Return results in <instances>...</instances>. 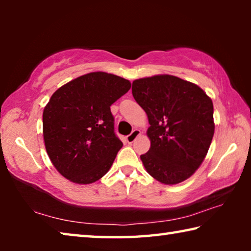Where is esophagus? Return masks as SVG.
<instances>
[{
	"label": "esophagus",
	"mask_w": 251,
	"mask_h": 251,
	"mask_svg": "<svg viewBox=\"0 0 251 251\" xmlns=\"http://www.w3.org/2000/svg\"><path fill=\"white\" fill-rule=\"evenodd\" d=\"M139 135H141V130H139V129H134V130L131 131V133H130V134L126 137V141H127V143H128V144H131V143H133V142L135 141L136 138L138 137Z\"/></svg>",
	"instance_id": "esophagus-1"
}]
</instances>
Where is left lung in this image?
Here are the masks:
<instances>
[{
  "instance_id": "8db88e82",
  "label": "left lung",
  "mask_w": 251,
  "mask_h": 251,
  "mask_svg": "<svg viewBox=\"0 0 251 251\" xmlns=\"http://www.w3.org/2000/svg\"><path fill=\"white\" fill-rule=\"evenodd\" d=\"M131 93L151 125V148L141 156L147 173L166 185L186 180L205 159L214 136L210 97L173 75L136 79Z\"/></svg>"
}]
</instances>
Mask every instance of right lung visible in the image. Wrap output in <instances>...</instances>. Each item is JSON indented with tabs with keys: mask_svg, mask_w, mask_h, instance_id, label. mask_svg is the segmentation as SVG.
<instances>
[{
	"mask_svg": "<svg viewBox=\"0 0 251 251\" xmlns=\"http://www.w3.org/2000/svg\"><path fill=\"white\" fill-rule=\"evenodd\" d=\"M120 76L94 72L54 93L43 112L45 148L57 172L76 184H92L109 171L123 146L110 106L129 91Z\"/></svg>",
	"mask_w": 251,
	"mask_h": 251,
	"instance_id": "obj_1",
	"label": "right lung"
}]
</instances>
